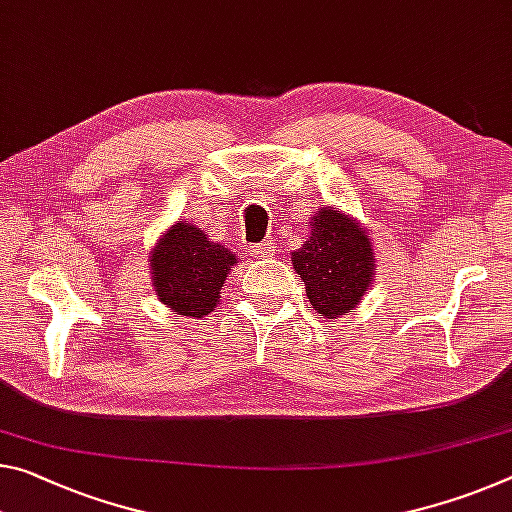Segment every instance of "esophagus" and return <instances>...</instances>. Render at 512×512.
<instances>
[{
	"label": "esophagus",
	"instance_id": "34e87169",
	"mask_svg": "<svg viewBox=\"0 0 512 512\" xmlns=\"http://www.w3.org/2000/svg\"><path fill=\"white\" fill-rule=\"evenodd\" d=\"M250 255L262 259V257H269L271 255V243L269 241H262V243H255V246H250Z\"/></svg>",
	"mask_w": 512,
	"mask_h": 512
}]
</instances>
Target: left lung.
Returning <instances> with one entry per match:
<instances>
[{"label": "left lung", "mask_w": 512, "mask_h": 512, "mask_svg": "<svg viewBox=\"0 0 512 512\" xmlns=\"http://www.w3.org/2000/svg\"><path fill=\"white\" fill-rule=\"evenodd\" d=\"M291 264L323 319H339L355 310L378 271L367 227L328 205L312 214L310 234L291 253Z\"/></svg>", "instance_id": "obj_1"}]
</instances>
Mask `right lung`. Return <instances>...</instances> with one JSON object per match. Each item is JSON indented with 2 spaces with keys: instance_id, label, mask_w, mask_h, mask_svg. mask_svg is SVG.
<instances>
[{
  "instance_id": "1",
  "label": "right lung",
  "mask_w": 512,
  "mask_h": 512,
  "mask_svg": "<svg viewBox=\"0 0 512 512\" xmlns=\"http://www.w3.org/2000/svg\"><path fill=\"white\" fill-rule=\"evenodd\" d=\"M152 291L182 316H205L221 303V289L237 255L212 241L205 230L180 218L161 232L150 250Z\"/></svg>"
}]
</instances>
